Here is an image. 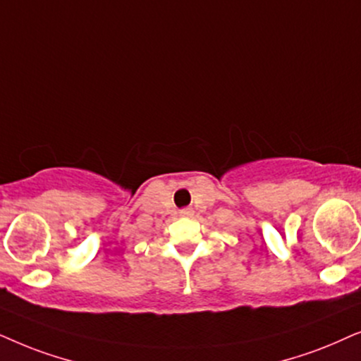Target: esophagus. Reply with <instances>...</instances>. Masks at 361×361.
<instances>
[{
    "label": "esophagus",
    "instance_id": "obj_1",
    "mask_svg": "<svg viewBox=\"0 0 361 361\" xmlns=\"http://www.w3.org/2000/svg\"><path fill=\"white\" fill-rule=\"evenodd\" d=\"M180 214H181V216H190V214H191V211H190L188 208H185V209H181V211H180Z\"/></svg>",
    "mask_w": 361,
    "mask_h": 361
}]
</instances>
